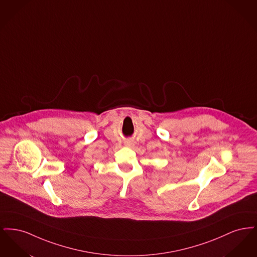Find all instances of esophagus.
<instances>
[{
  "label": "esophagus",
  "mask_w": 257,
  "mask_h": 257,
  "mask_svg": "<svg viewBox=\"0 0 257 257\" xmlns=\"http://www.w3.org/2000/svg\"><path fill=\"white\" fill-rule=\"evenodd\" d=\"M125 145H126V146H127V147H132V146H134V144H133V143H131V142H128V143H126V144H125Z\"/></svg>",
  "instance_id": "1"
}]
</instances>
